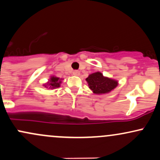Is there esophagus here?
<instances>
[{"label": "esophagus", "instance_id": "esophagus-1", "mask_svg": "<svg viewBox=\"0 0 160 160\" xmlns=\"http://www.w3.org/2000/svg\"><path fill=\"white\" fill-rule=\"evenodd\" d=\"M73 74H74V76H79V75L80 74V72L79 71H73Z\"/></svg>", "mask_w": 160, "mask_h": 160}]
</instances>
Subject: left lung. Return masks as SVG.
I'll return each mask as SVG.
<instances>
[{"label": "left lung", "instance_id": "1", "mask_svg": "<svg viewBox=\"0 0 160 160\" xmlns=\"http://www.w3.org/2000/svg\"><path fill=\"white\" fill-rule=\"evenodd\" d=\"M86 80L89 88L95 94H107L114 89L118 85V81L113 79L104 77L101 72H95L89 75Z\"/></svg>", "mask_w": 160, "mask_h": 160}]
</instances>
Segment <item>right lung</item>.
<instances>
[{"mask_svg": "<svg viewBox=\"0 0 160 160\" xmlns=\"http://www.w3.org/2000/svg\"><path fill=\"white\" fill-rule=\"evenodd\" d=\"M62 79H60L57 77L52 76L50 79L49 80L47 84H44L45 87L48 88L49 89H56V88H58L60 86V84L62 83Z\"/></svg>", "mask_w": 160, "mask_h": 160, "instance_id": "1", "label": "right lung"}]
</instances>
